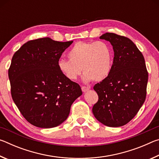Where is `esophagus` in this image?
<instances>
[{
	"mask_svg": "<svg viewBox=\"0 0 159 159\" xmlns=\"http://www.w3.org/2000/svg\"><path fill=\"white\" fill-rule=\"evenodd\" d=\"M81 89H82V91H83V93H85V92H87L88 90H90V88L86 87V86H82Z\"/></svg>",
	"mask_w": 159,
	"mask_h": 159,
	"instance_id": "obj_1",
	"label": "esophagus"
}]
</instances>
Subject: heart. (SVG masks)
I'll list each match as a JSON object with an SVG mask.
<instances>
[{
    "label": "heart",
    "mask_w": 159,
    "mask_h": 159,
    "mask_svg": "<svg viewBox=\"0 0 159 159\" xmlns=\"http://www.w3.org/2000/svg\"><path fill=\"white\" fill-rule=\"evenodd\" d=\"M68 57L69 60L61 59L57 63L59 70L67 79L76 80L83 71L85 81L99 82L111 72L114 54L107 42L79 41L69 52Z\"/></svg>",
    "instance_id": "obj_1"
}]
</instances>
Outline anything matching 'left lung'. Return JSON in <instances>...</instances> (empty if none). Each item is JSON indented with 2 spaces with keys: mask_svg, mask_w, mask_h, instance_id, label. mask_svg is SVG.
I'll list each match as a JSON object with an SVG mask.
<instances>
[{
  "mask_svg": "<svg viewBox=\"0 0 159 159\" xmlns=\"http://www.w3.org/2000/svg\"><path fill=\"white\" fill-rule=\"evenodd\" d=\"M99 38L111 43L114 57L108 77L93 87L98 101L93 113L102 124L120 127L135 116L144 102L148 71L143 55L130 39L114 33Z\"/></svg>",
  "mask_w": 159,
  "mask_h": 159,
  "instance_id": "left-lung-1",
  "label": "left lung"
}]
</instances>
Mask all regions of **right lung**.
<instances>
[{"label": "right lung", "instance_id": "add662e5", "mask_svg": "<svg viewBox=\"0 0 159 159\" xmlns=\"http://www.w3.org/2000/svg\"><path fill=\"white\" fill-rule=\"evenodd\" d=\"M72 43L41 38L26 42L13 55L8 69L12 98L34 126L60 125L68 117L72 103L82 95L80 85L67 79L57 66Z\"/></svg>", "mask_w": 159, "mask_h": 159}]
</instances>
